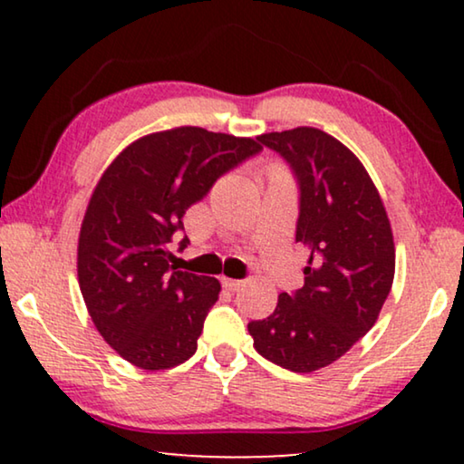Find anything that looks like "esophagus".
Wrapping results in <instances>:
<instances>
[{
	"label": "esophagus",
	"mask_w": 464,
	"mask_h": 464,
	"mask_svg": "<svg viewBox=\"0 0 464 464\" xmlns=\"http://www.w3.org/2000/svg\"><path fill=\"white\" fill-rule=\"evenodd\" d=\"M221 285H224L226 289H230V291H237V289H240L243 287V281H237V278H221Z\"/></svg>",
	"instance_id": "obj_1"
}]
</instances>
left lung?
Wrapping results in <instances>:
<instances>
[{"label":"left lung","instance_id":"left-lung-1","mask_svg":"<svg viewBox=\"0 0 464 464\" xmlns=\"http://www.w3.org/2000/svg\"><path fill=\"white\" fill-rule=\"evenodd\" d=\"M257 141L291 164L300 183L295 240L308 251L304 287L281 294L268 319L251 321L253 348L297 373L332 365L378 321L395 243L370 173L344 143L313 126L264 132Z\"/></svg>","mask_w":464,"mask_h":464}]
</instances>
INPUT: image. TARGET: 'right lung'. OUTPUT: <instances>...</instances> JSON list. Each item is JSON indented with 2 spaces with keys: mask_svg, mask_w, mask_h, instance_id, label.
<instances>
[{
  "mask_svg": "<svg viewBox=\"0 0 464 464\" xmlns=\"http://www.w3.org/2000/svg\"><path fill=\"white\" fill-rule=\"evenodd\" d=\"M259 150L251 137L177 126L126 145L94 186L78 238L80 291L97 332L139 370H170L198 348L221 285L177 270L169 245L188 207Z\"/></svg>",
  "mask_w": 464,
  "mask_h": 464,
  "instance_id": "1",
  "label": "right lung"
}]
</instances>
